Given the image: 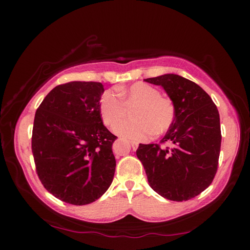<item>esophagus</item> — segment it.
<instances>
[{"label":"esophagus","mask_w":250,"mask_h":250,"mask_svg":"<svg viewBox=\"0 0 250 250\" xmlns=\"http://www.w3.org/2000/svg\"><path fill=\"white\" fill-rule=\"evenodd\" d=\"M130 145H131V146H132L133 150H135L139 146V143L137 141H130Z\"/></svg>","instance_id":"1"}]
</instances>
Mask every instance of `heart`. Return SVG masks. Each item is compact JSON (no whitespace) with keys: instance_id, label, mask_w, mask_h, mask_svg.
Segmentation results:
<instances>
[{"instance_id":"b5f03b06","label":"heart","mask_w":250,"mask_h":250,"mask_svg":"<svg viewBox=\"0 0 250 250\" xmlns=\"http://www.w3.org/2000/svg\"><path fill=\"white\" fill-rule=\"evenodd\" d=\"M118 95L105 90L99 99V113L107 126H115L125 116V104H137L132 110L134 119L118 125L117 134L132 140H145L150 135L159 137L172 128L176 119V105L170 97L146 83H135L128 88H118Z\"/></svg>"}]
</instances>
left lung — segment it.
I'll return each instance as SVG.
<instances>
[{
  "label": "left lung",
  "instance_id": "1",
  "mask_svg": "<svg viewBox=\"0 0 250 250\" xmlns=\"http://www.w3.org/2000/svg\"><path fill=\"white\" fill-rule=\"evenodd\" d=\"M162 86L176 105V119L160 145H139L141 161L153 191L183 202L208 188L217 172L221 124L216 104L205 90L179 75L146 78ZM167 142L171 147H162Z\"/></svg>",
  "mask_w": 250,
  "mask_h": 250
}]
</instances>
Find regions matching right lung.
<instances>
[{"instance_id":"right-lung-1","label":"right lung","mask_w":250,"mask_h":250,"mask_svg":"<svg viewBox=\"0 0 250 250\" xmlns=\"http://www.w3.org/2000/svg\"><path fill=\"white\" fill-rule=\"evenodd\" d=\"M101 83L58 84L34 118L32 152L42 184L71 205L95 202L109 188L116 170L112 143L98 104Z\"/></svg>"}]
</instances>
